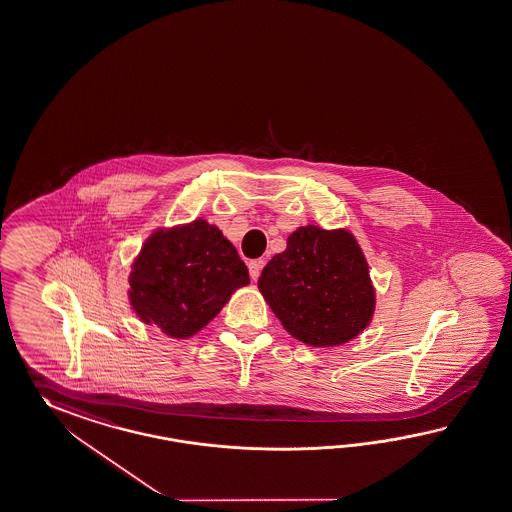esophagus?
<instances>
[{
	"mask_svg": "<svg viewBox=\"0 0 512 512\" xmlns=\"http://www.w3.org/2000/svg\"><path fill=\"white\" fill-rule=\"evenodd\" d=\"M250 275L253 281H257L259 279V275H261L262 266H264V261L262 259H257V261H251L250 264Z\"/></svg>",
	"mask_w": 512,
	"mask_h": 512,
	"instance_id": "34e87169",
	"label": "esophagus"
}]
</instances>
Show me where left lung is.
Instances as JSON below:
<instances>
[{"instance_id": "left-lung-1", "label": "left lung", "mask_w": 512, "mask_h": 512, "mask_svg": "<svg viewBox=\"0 0 512 512\" xmlns=\"http://www.w3.org/2000/svg\"><path fill=\"white\" fill-rule=\"evenodd\" d=\"M259 290L288 333L316 348L349 342L374 316L368 262L346 229L294 231L264 266Z\"/></svg>"}]
</instances>
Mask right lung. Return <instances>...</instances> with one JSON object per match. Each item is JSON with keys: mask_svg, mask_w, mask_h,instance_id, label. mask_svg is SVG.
Returning a JSON list of instances; mask_svg holds the SVG:
<instances>
[{"mask_svg": "<svg viewBox=\"0 0 512 512\" xmlns=\"http://www.w3.org/2000/svg\"><path fill=\"white\" fill-rule=\"evenodd\" d=\"M248 283V266L235 246L216 225L194 220L146 240L129 275V301L144 324L188 338Z\"/></svg>", "mask_w": 512, "mask_h": 512, "instance_id": "1", "label": "right lung"}]
</instances>
